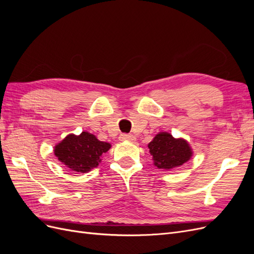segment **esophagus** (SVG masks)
Masks as SVG:
<instances>
[{
  "instance_id": "34e87169",
  "label": "esophagus",
  "mask_w": 254,
  "mask_h": 254,
  "mask_svg": "<svg viewBox=\"0 0 254 254\" xmlns=\"http://www.w3.org/2000/svg\"><path fill=\"white\" fill-rule=\"evenodd\" d=\"M121 141H129L131 142L134 140V136L132 134H127V133H122L120 136Z\"/></svg>"
}]
</instances>
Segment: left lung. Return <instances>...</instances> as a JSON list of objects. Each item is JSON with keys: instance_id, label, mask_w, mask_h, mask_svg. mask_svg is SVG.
<instances>
[{"instance_id": "1", "label": "left lung", "mask_w": 254, "mask_h": 254, "mask_svg": "<svg viewBox=\"0 0 254 254\" xmlns=\"http://www.w3.org/2000/svg\"><path fill=\"white\" fill-rule=\"evenodd\" d=\"M153 164L160 170H173L190 159L193 151L184 139H175L168 132H159L148 144Z\"/></svg>"}]
</instances>
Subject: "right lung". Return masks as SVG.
<instances>
[{
	"label": "right lung",
	"instance_id": "obj_1",
	"mask_svg": "<svg viewBox=\"0 0 254 254\" xmlns=\"http://www.w3.org/2000/svg\"><path fill=\"white\" fill-rule=\"evenodd\" d=\"M110 148L109 143L99 141L94 134L82 131L79 135H66L55 146L54 153L71 171L88 173L98 166L102 156Z\"/></svg>",
	"mask_w": 254,
	"mask_h": 254
}]
</instances>
